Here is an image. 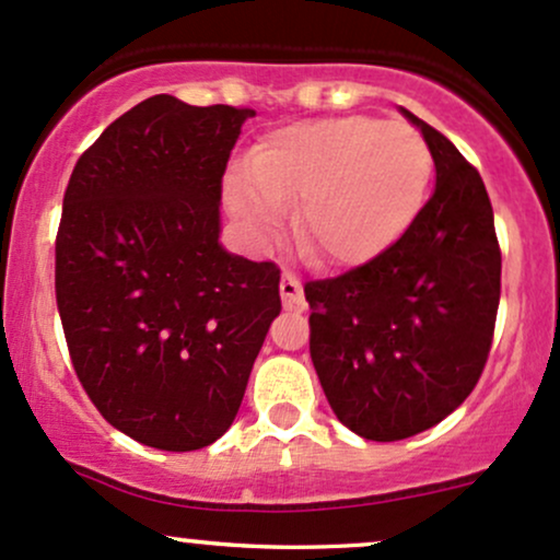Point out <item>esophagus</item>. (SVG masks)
<instances>
[{"instance_id":"obj_1","label":"esophagus","mask_w":560,"mask_h":560,"mask_svg":"<svg viewBox=\"0 0 560 560\" xmlns=\"http://www.w3.org/2000/svg\"><path fill=\"white\" fill-rule=\"evenodd\" d=\"M279 292H281V302H284L287 311H294V313L305 311V294H302V284H300L298 276L284 271V276H281Z\"/></svg>"}]
</instances>
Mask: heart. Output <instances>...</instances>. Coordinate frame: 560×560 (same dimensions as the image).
<instances>
[{
	"instance_id": "b5f03b06",
	"label": "heart",
	"mask_w": 560,
	"mask_h": 560,
	"mask_svg": "<svg viewBox=\"0 0 560 560\" xmlns=\"http://www.w3.org/2000/svg\"><path fill=\"white\" fill-rule=\"evenodd\" d=\"M434 160L413 126L374 115L305 120L279 128L236 165L223 195L231 215L258 244L276 240L287 210L294 231L326 266H363L413 226Z\"/></svg>"
}]
</instances>
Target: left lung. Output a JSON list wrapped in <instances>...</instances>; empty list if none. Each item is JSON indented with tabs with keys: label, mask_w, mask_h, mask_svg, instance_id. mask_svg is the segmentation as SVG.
Instances as JSON below:
<instances>
[{
	"label": "left lung",
	"mask_w": 560,
	"mask_h": 560,
	"mask_svg": "<svg viewBox=\"0 0 560 560\" xmlns=\"http://www.w3.org/2000/svg\"><path fill=\"white\" fill-rule=\"evenodd\" d=\"M400 113L432 150V197L387 253L305 284L311 358L326 400L350 432L374 442L427 432L471 395L500 302L485 182L453 141Z\"/></svg>",
	"instance_id": "8db88e82"
}]
</instances>
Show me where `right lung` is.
I'll return each instance as SVG.
<instances>
[{
	"mask_svg": "<svg viewBox=\"0 0 560 560\" xmlns=\"http://www.w3.org/2000/svg\"><path fill=\"white\" fill-rule=\"evenodd\" d=\"M253 110L155 94L75 163L55 247L83 389L118 432L186 453L240 410L279 316V268L221 244V178Z\"/></svg>",
	"mask_w": 560,
	"mask_h": 560,
	"instance_id": "right-lung-1",
	"label": "right lung"
}]
</instances>
